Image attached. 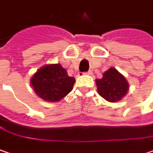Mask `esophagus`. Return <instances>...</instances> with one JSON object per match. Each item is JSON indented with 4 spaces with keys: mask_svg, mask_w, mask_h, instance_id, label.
Wrapping results in <instances>:
<instances>
[{
    "mask_svg": "<svg viewBox=\"0 0 153 153\" xmlns=\"http://www.w3.org/2000/svg\"><path fill=\"white\" fill-rule=\"evenodd\" d=\"M85 74L91 75V74H92V72H91V71H88V72H86V73H85Z\"/></svg>",
    "mask_w": 153,
    "mask_h": 153,
    "instance_id": "esophagus-1",
    "label": "esophagus"
}]
</instances>
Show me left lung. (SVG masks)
<instances>
[{"instance_id": "1", "label": "left lung", "mask_w": 153, "mask_h": 153, "mask_svg": "<svg viewBox=\"0 0 153 153\" xmlns=\"http://www.w3.org/2000/svg\"><path fill=\"white\" fill-rule=\"evenodd\" d=\"M96 84L99 95L111 103L120 101L128 91L127 79L115 68L105 71L102 79H97Z\"/></svg>"}]
</instances>
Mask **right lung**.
<instances>
[{"mask_svg": "<svg viewBox=\"0 0 153 153\" xmlns=\"http://www.w3.org/2000/svg\"><path fill=\"white\" fill-rule=\"evenodd\" d=\"M74 82L75 79L68 76L61 64L45 65L30 79V84L37 96L48 102L62 99L73 90Z\"/></svg>", "mask_w": 153, "mask_h": 153, "instance_id": "right-lung-1", "label": "right lung"}]
</instances>
